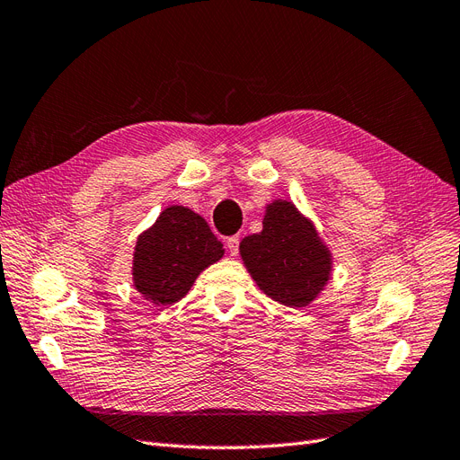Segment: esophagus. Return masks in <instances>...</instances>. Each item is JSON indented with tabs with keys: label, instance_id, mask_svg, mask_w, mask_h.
Returning a JSON list of instances; mask_svg holds the SVG:
<instances>
[{
	"label": "esophagus",
	"instance_id": "1",
	"mask_svg": "<svg viewBox=\"0 0 460 460\" xmlns=\"http://www.w3.org/2000/svg\"><path fill=\"white\" fill-rule=\"evenodd\" d=\"M239 244H241V237H239V234H233V237H227V239H226L227 251H229L233 256L239 254Z\"/></svg>",
	"mask_w": 460,
	"mask_h": 460
}]
</instances>
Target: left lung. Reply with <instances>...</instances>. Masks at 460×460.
Returning a JSON list of instances; mask_svg holds the SVG:
<instances>
[{
  "mask_svg": "<svg viewBox=\"0 0 460 460\" xmlns=\"http://www.w3.org/2000/svg\"><path fill=\"white\" fill-rule=\"evenodd\" d=\"M241 256L261 291L291 308L310 305L332 273L330 251L291 202L268 206L264 229L243 239Z\"/></svg>",
  "mask_w": 460,
  "mask_h": 460,
  "instance_id": "8db88e82",
  "label": "left lung"
}]
</instances>
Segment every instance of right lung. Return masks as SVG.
<instances>
[{"label":"right lung","mask_w":460,"mask_h":460,"mask_svg":"<svg viewBox=\"0 0 460 460\" xmlns=\"http://www.w3.org/2000/svg\"><path fill=\"white\" fill-rule=\"evenodd\" d=\"M221 256L223 244L208 223L189 208L172 206L138 237L133 281L150 303L173 305Z\"/></svg>","instance_id":"obj_1"}]
</instances>
